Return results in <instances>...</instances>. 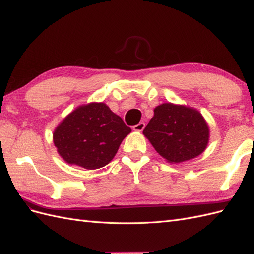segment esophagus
<instances>
[{
  "label": "esophagus",
  "mask_w": 254,
  "mask_h": 254,
  "mask_svg": "<svg viewBox=\"0 0 254 254\" xmlns=\"http://www.w3.org/2000/svg\"><path fill=\"white\" fill-rule=\"evenodd\" d=\"M145 127V123L144 122H139L137 124H135V126L133 127V130L134 131H137V132H142L144 130Z\"/></svg>",
  "instance_id": "esophagus-1"
}]
</instances>
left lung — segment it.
<instances>
[{"mask_svg":"<svg viewBox=\"0 0 254 254\" xmlns=\"http://www.w3.org/2000/svg\"><path fill=\"white\" fill-rule=\"evenodd\" d=\"M143 134L161 157L179 164L204 152L209 130L197 110L168 102L155 108Z\"/></svg>","mask_w":254,"mask_h":254,"instance_id":"1","label":"left lung"}]
</instances>
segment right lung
Here are the masks:
<instances>
[{"instance_id": "1", "label": "right lung", "mask_w": 254, "mask_h": 254, "mask_svg": "<svg viewBox=\"0 0 254 254\" xmlns=\"http://www.w3.org/2000/svg\"><path fill=\"white\" fill-rule=\"evenodd\" d=\"M132 130L102 102L80 106L53 133L58 153L67 164L98 169L109 164Z\"/></svg>"}]
</instances>
